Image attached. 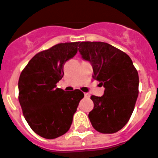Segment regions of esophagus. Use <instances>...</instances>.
<instances>
[{
  "label": "esophagus",
  "instance_id": "1",
  "mask_svg": "<svg viewBox=\"0 0 158 158\" xmlns=\"http://www.w3.org/2000/svg\"><path fill=\"white\" fill-rule=\"evenodd\" d=\"M84 96H85V97H87V98H89L90 97V94L84 93Z\"/></svg>",
  "mask_w": 158,
  "mask_h": 158
}]
</instances>
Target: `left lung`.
Wrapping results in <instances>:
<instances>
[{
	"instance_id": "8db88e82",
	"label": "left lung",
	"mask_w": 158,
	"mask_h": 158,
	"mask_svg": "<svg viewBox=\"0 0 158 158\" xmlns=\"http://www.w3.org/2000/svg\"><path fill=\"white\" fill-rule=\"evenodd\" d=\"M79 51L93 67L92 78L104 85V94L91 95L94 108L88 114L101 133L120 130L130 119L138 96V72L126 53L102 42H83Z\"/></svg>"
}]
</instances>
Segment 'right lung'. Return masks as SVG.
<instances>
[{"label": "right lung", "instance_id": "right-lung-1", "mask_svg": "<svg viewBox=\"0 0 158 158\" xmlns=\"http://www.w3.org/2000/svg\"><path fill=\"white\" fill-rule=\"evenodd\" d=\"M79 42L59 43L34 55L18 80V99L23 116L35 133L46 139L65 134L84 95L57 88L63 77V66L78 51Z\"/></svg>", "mask_w": 158, "mask_h": 158}]
</instances>
